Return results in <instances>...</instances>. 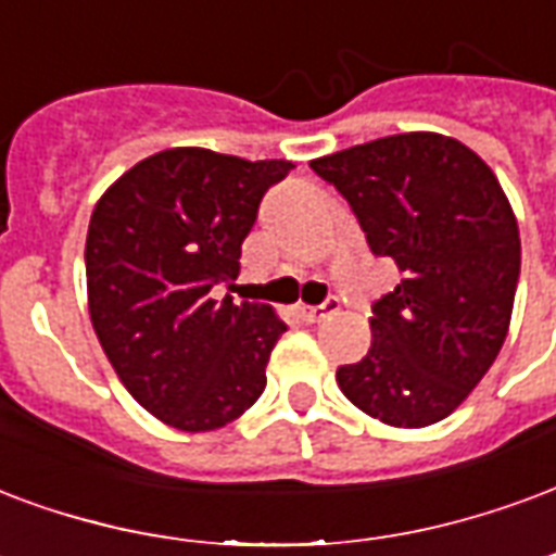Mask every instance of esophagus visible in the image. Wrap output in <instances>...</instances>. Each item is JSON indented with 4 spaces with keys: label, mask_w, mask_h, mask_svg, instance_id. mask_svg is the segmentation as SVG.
I'll return each instance as SVG.
<instances>
[{
    "label": "esophagus",
    "mask_w": 556,
    "mask_h": 556,
    "mask_svg": "<svg viewBox=\"0 0 556 556\" xmlns=\"http://www.w3.org/2000/svg\"><path fill=\"white\" fill-rule=\"evenodd\" d=\"M339 309V300L330 298L324 306H306V303H300L298 306V318L303 320V324H318L320 318H327V315H332V312Z\"/></svg>",
    "instance_id": "obj_1"
}]
</instances>
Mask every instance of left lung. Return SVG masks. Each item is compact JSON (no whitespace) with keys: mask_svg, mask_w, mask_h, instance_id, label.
<instances>
[{"mask_svg":"<svg viewBox=\"0 0 556 556\" xmlns=\"http://www.w3.org/2000/svg\"><path fill=\"white\" fill-rule=\"evenodd\" d=\"M336 185L374 256L401 282L374 303L371 348L336 371L382 425L427 427L466 401L507 339L519 286V224L475 150L406 131L309 162Z\"/></svg>","mask_w":556,"mask_h":556,"instance_id":"8db88e82","label":"left lung"}]
</instances>
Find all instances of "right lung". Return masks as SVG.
<instances>
[{
	"mask_svg": "<svg viewBox=\"0 0 556 556\" xmlns=\"http://www.w3.org/2000/svg\"><path fill=\"white\" fill-rule=\"evenodd\" d=\"M282 159L174 147L138 162L100 197L85 241L88 309L111 368L164 425L205 433L265 392L286 324L267 303L215 300Z\"/></svg>",
	"mask_w": 556,
	"mask_h": 556,
	"instance_id": "1",
	"label": "right lung"
}]
</instances>
